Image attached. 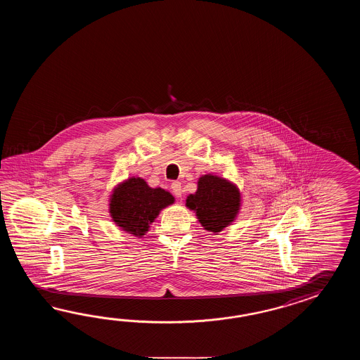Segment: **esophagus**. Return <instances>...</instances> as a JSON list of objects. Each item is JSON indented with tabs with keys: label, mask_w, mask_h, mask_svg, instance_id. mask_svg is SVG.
I'll return each instance as SVG.
<instances>
[{
	"label": "esophagus",
	"mask_w": 360,
	"mask_h": 360,
	"mask_svg": "<svg viewBox=\"0 0 360 360\" xmlns=\"http://www.w3.org/2000/svg\"><path fill=\"white\" fill-rule=\"evenodd\" d=\"M171 189L174 191V194L176 195L177 198H180L183 195V189H181V183L180 181H174L171 184Z\"/></svg>",
	"instance_id": "34e87169"
}]
</instances>
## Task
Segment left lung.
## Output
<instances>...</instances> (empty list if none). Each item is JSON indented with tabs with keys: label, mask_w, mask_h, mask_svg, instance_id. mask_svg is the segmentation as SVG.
<instances>
[{
	"label": "left lung",
	"mask_w": 360,
	"mask_h": 360,
	"mask_svg": "<svg viewBox=\"0 0 360 360\" xmlns=\"http://www.w3.org/2000/svg\"><path fill=\"white\" fill-rule=\"evenodd\" d=\"M185 206L195 212L203 229L217 234L237 219L240 191L229 180L207 174L199 177L197 191L186 197Z\"/></svg>",
	"instance_id": "left-lung-1"
}]
</instances>
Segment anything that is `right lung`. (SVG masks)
Returning a JSON list of instances; mask_svg holds the SVG:
<instances>
[{
  "instance_id": "right-lung-1",
  "label": "right lung",
  "mask_w": 360,
  "mask_h": 360,
  "mask_svg": "<svg viewBox=\"0 0 360 360\" xmlns=\"http://www.w3.org/2000/svg\"><path fill=\"white\" fill-rule=\"evenodd\" d=\"M174 202L169 191L150 188L141 177H129L112 191L109 214L120 229L141 238L162 210Z\"/></svg>"
}]
</instances>
